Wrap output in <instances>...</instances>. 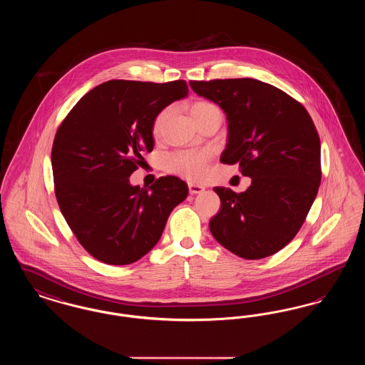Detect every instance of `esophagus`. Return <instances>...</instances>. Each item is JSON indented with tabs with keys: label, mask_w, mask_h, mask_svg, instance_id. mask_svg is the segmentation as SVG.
<instances>
[{
	"label": "esophagus",
	"mask_w": 365,
	"mask_h": 365,
	"mask_svg": "<svg viewBox=\"0 0 365 365\" xmlns=\"http://www.w3.org/2000/svg\"><path fill=\"white\" fill-rule=\"evenodd\" d=\"M204 190H205V187L201 186V185L189 183V191H190V194H198V192H202Z\"/></svg>",
	"instance_id": "obj_1"
}]
</instances>
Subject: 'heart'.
I'll return each mask as SVG.
<instances>
[{"label": "heart", "instance_id": "obj_1", "mask_svg": "<svg viewBox=\"0 0 365 365\" xmlns=\"http://www.w3.org/2000/svg\"><path fill=\"white\" fill-rule=\"evenodd\" d=\"M217 110V106L208 101H195L190 106L191 118L194 122L202 120L210 112ZM170 115V109L164 108L156 115L152 123L153 135H158ZM210 153L208 150H183L174 152L163 157V168L167 173L180 175L190 180H201L208 171V161Z\"/></svg>", "mask_w": 365, "mask_h": 365}]
</instances>
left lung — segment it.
Wrapping results in <instances>:
<instances>
[{
  "instance_id": "left-lung-1",
  "label": "left lung",
  "mask_w": 365,
  "mask_h": 365,
  "mask_svg": "<svg viewBox=\"0 0 365 365\" xmlns=\"http://www.w3.org/2000/svg\"><path fill=\"white\" fill-rule=\"evenodd\" d=\"M227 115L223 164H240L252 185L243 192L215 187L220 210L209 222L215 240L257 260L290 242L312 207L322 180L320 138L308 110L278 87L257 79L190 81Z\"/></svg>"
}]
</instances>
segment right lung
I'll list each match as a JSON object with an SVG mask.
<instances>
[{
	"instance_id": "1",
	"label": "right lung",
	"mask_w": 365,
	"mask_h": 365,
	"mask_svg": "<svg viewBox=\"0 0 365 365\" xmlns=\"http://www.w3.org/2000/svg\"><path fill=\"white\" fill-rule=\"evenodd\" d=\"M189 94L185 81H108L86 93L60 124L52 148L60 210L87 252L110 265L135 262L158 242L187 185L161 176L150 187L130 175L155 146L152 123Z\"/></svg>"
}]
</instances>
